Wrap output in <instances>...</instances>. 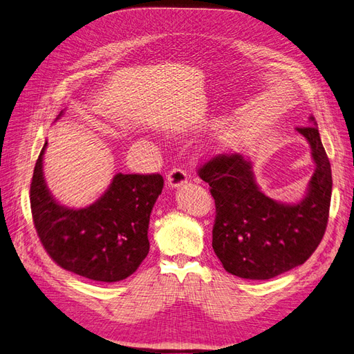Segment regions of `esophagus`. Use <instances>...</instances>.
Returning a JSON list of instances; mask_svg holds the SVG:
<instances>
[{
    "instance_id": "obj_1",
    "label": "esophagus",
    "mask_w": 354,
    "mask_h": 354,
    "mask_svg": "<svg viewBox=\"0 0 354 354\" xmlns=\"http://www.w3.org/2000/svg\"><path fill=\"white\" fill-rule=\"evenodd\" d=\"M167 183L169 187H180L187 183V174L181 168H171L167 174Z\"/></svg>"
}]
</instances>
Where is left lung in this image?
<instances>
[{
	"label": "left lung",
	"instance_id": "obj_1",
	"mask_svg": "<svg viewBox=\"0 0 354 354\" xmlns=\"http://www.w3.org/2000/svg\"><path fill=\"white\" fill-rule=\"evenodd\" d=\"M296 131L308 140L316 162L308 194L299 204H281L262 194L252 162L238 153L216 155L198 168L216 204L214 253L229 274L272 279L302 265L322 241L332 195L330 164L316 127Z\"/></svg>",
	"mask_w": 354,
	"mask_h": 354
}]
</instances>
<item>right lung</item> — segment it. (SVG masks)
Listing matches in <instances>:
<instances>
[{
	"label": "right lung",
	"mask_w": 354,
	"mask_h": 354,
	"mask_svg": "<svg viewBox=\"0 0 354 354\" xmlns=\"http://www.w3.org/2000/svg\"><path fill=\"white\" fill-rule=\"evenodd\" d=\"M35 162L30 201L44 250L61 268L93 281L113 283L137 271L149 253V221L164 187L160 174H116L92 205L73 209L46 187L43 155Z\"/></svg>",
	"instance_id": "1"
}]
</instances>
